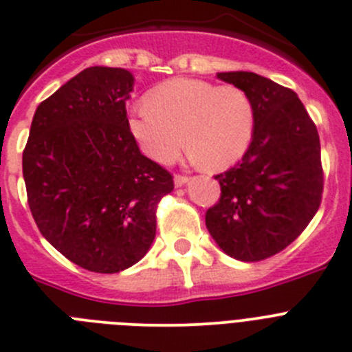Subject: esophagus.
<instances>
[{"label": "esophagus", "instance_id": "obj_1", "mask_svg": "<svg viewBox=\"0 0 352 352\" xmlns=\"http://www.w3.org/2000/svg\"><path fill=\"white\" fill-rule=\"evenodd\" d=\"M173 182H175V187H182L184 184L189 182V179L186 175H175L173 177Z\"/></svg>", "mask_w": 352, "mask_h": 352}]
</instances>
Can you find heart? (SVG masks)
I'll list each match as a JSON object with an SVG mask.
<instances>
[{"label": "heart", "mask_w": 352, "mask_h": 352, "mask_svg": "<svg viewBox=\"0 0 352 352\" xmlns=\"http://www.w3.org/2000/svg\"><path fill=\"white\" fill-rule=\"evenodd\" d=\"M126 124L131 139L157 163H172L186 144L192 161L226 168L250 146L255 111L236 85L177 78L154 88L146 106L131 107Z\"/></svg>", "instance_id": "obj_1"}]
</instances>
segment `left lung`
Returning a JSON list of instances; mask_svg holds the SVG:
<instances>
[{"label": "left lung", "mask_w": 352, "mask_h": 352, "mask_svg": "<svg viewBox=\"0 0 352 352\" xmlns=\"http://www.w3.org/2000/svg\"><path fill=\"white\" fill-rule=\"evenodd\" d=\"M217 78L248 94L255 128L238 165L215 175L221 198L206 210V229L229 257L258 262L295 241L320 208V135L290 88L246 71Z\"/></svg>", "instance_id": "8db88e82"}]
</instances>
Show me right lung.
<instances>
[{"instance_id": "right-lung-1", "label": "right lung", "mask_w": 352, "mask_h": 352, "mask_svg": "<svg viewBox=\"0 0 352 352\" xmlns=\"http://www.w3.org/2000/svg\"><path fill=\"white\" fill-rule=\"evenodd\" d=\"M131 72L88 67L36 109L22 154L28 203L47 241L91 272L140 261L156 236V208L173 191L168 170L128 131Z\"/></svg>"}]
</instances>
